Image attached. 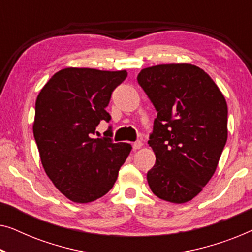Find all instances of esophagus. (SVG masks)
I'll use <instances>...</instances> for the list:
<instances>
[{"instance_id":"34e87169","label":"esophagus","mask_w":252,"mask_h":252,"mask_svg":"<svg viewBox=\"0 0 252 252\" xmlns=\"http://www.w3.org/2000/svg\"><path fill=\"white\" fill-rule=\"evenodd\" d=\"M142 147V142L141 141H136V142L133 143V150H137Z\"/></svg>"}]
</instances>
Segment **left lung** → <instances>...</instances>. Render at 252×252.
<instances>
[{"mask_svg":"<svg viewBox=\"0 0 252 252\" xmlns=\"http://www.w3.org/2000/svg\"><path fill=\"white\" fill-rule=\"evenodd\" d=\"M137 82L157 111L148 144L156 164L147 180L157 197L186 203L216 172L227 141L226 99L215 81L191 64L143 68Z\"/></svg>","mask_w":252,"mask_h":252,"instance_id":"1","label":"left lung"}]
</instances>
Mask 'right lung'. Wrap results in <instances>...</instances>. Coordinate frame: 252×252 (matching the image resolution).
<instances>
[{"label": "right lung", "instance_id": "obj_1", "mask_svg": "<svg viewBox=\"0 0 252 252\" xmlns=\"http://www.w3.org/2000/svg\"><path fill=\"white\" fill-rule=\"evenodd\" d=\"M126 71L67 67L55 73L35 102L34 139L41 163L56 188L75 203H88L113 187L130 144L113 143L109 135L93 139L106 112L112 92Z\"/></svg>", "mask_w": 252, "mask_h": 252}]
</instances>
